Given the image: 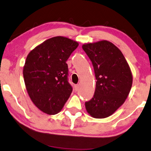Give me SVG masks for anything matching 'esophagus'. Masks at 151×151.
<instances>
[{
  "instance_id": "1",
  "label": "esophagus",
  "mask_w": 151,
  "mask_h": 151,
  "mask_svg": "<svg viewBox=\"0 0 151 151\" xmlns=\"http://www.w3.org/2000/svg\"><path fill=\"white\" fill-rule=\"evenodd\" d=\"M78 88H79V85L78 84L75 85V90H76V91H77V90H78Z\"/></svg>"
}]
</instances>
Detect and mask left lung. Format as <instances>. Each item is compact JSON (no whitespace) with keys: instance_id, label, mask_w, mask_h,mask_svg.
<instances>
[{"instance_id":"obj_1","label":"left lung","mask_w":151,"mask_h":151,"mask_svg":"<svg viewBox=\"0 0 151 151\" xmlns=\"http://www.w3.org/2000/svg\"><path fill=\"white\" fill-rule=\"evenodd\" d=\"M82 48L91 60L96 79L93 98L86 102L91 117L103 119L113 114L130 92L133 76L121 50L107 40L85 43Z\"/></svg>"}]
</instances>
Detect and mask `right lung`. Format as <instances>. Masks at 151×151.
Masks as SVG:
<instances>
[{"label": "right lung", "mask_w": 151, "mask_h": 151, "mask_svg": "<svg viewBox=\"0 0 151 151\" xmlns=\"http://www.w3.org/2000/svg\"><path fill=\"white\" fill-rule=\"evenodd\" d=\"M78 45L70 38L55 36L27 55L23 69L25 88L35 106L46 114L60 112L70 96L66 61Z\"/></svg>", "instance_id": "add662e5"}]
</instances>
